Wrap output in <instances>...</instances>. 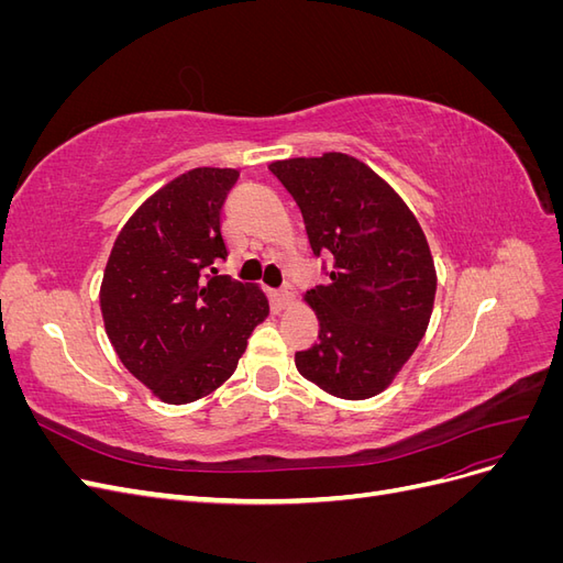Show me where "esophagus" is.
<instances>
[{
    "instance_id": "1",
    "label": "esophagus",
    "mask_w": 563,
    "mask_h": 563,
    "mask_svg": "<svg viewBox=\"0 0 563 563\" xmlns=\"http://www.w3.org/2000/svg\"><path fill=\"white\" fill-rule=\"evenodd\" d=\"M275 302L279 305V308H286V305H291V302H294V291H291V286H282V288H277V291H275Z\"/></svg>"
}]
</instances>
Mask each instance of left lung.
Segmentation results:
<instances>
[{"label":"left lung","mask_w":563,"mask_h":563,"mask_svg":"<svg viewBox=\"0 0 563 563\" xmlns=\"http://www.w3.org/2000/svg\"><path fill=\"white\" fill-rule=\"evenodd\" d=\"M298 203L329 284L308 300L319 343L296 352L302 378L340 399L383 391L428 331L437 275L428 240L401 197L343 152L269 164Z\"/></svg>","instance_id":"1"}]
</instances>
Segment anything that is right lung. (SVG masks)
Here are the masks:
<instances>
[{"mask_svg":"<svg viewBox=\"0 0 563 563\" xmlns=\"http://www.w3.org/2000/svg\"><path fill=\"white\" fill-rule=\"evenodd\" d=\"M240 172L192 168L152 195L119 232L100 286L122 364L166 404L223 385L269 314L258 286L218 275L223 207Z\"/></svg>","mask_w":563,"mask_h":563,"instance_id":"add662e5","label":"right lung"}]
</instances>
